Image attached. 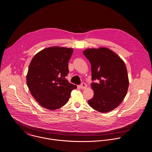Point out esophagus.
Returning a JSON list of instances; mask_svg holds the SVG:
<instances>
[{
  "mask_svg": "<svg viewBox=\"0 0 152 152\" xmlns=\"http://www.w3.org/2000/svg\"><path fill=\"white\" fill-rule=\"evenodd\" d=\"M80 87L82 89H85V88H86L87 87V85L85 83H82L81 84V85H80Z\"/></svg>",
  "mask_w": 152,
  "mask_h": 152,
  "instance_id": "esophagus-1",
  "label": "esophagus"
}]
</instances>
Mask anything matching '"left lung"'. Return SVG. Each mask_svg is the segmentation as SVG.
<instances>
[{"label": "left lung", "mask_w": 152, "mask_h": 152, "mask_svg": "<svg viewBox=\"0 0 152 152\" xmlns=\"http://www.w3.org/2000/svg\"><path fill=\"white\" fill-rule=\"evenodd\" d=\"M91 64L94 97L88 101L95 110L107 113L117 107L124 100L129 86L124 61L110 49L101 47L83 52Z\"/></svg>", "instance_id": "obj_1"}]
</instances>
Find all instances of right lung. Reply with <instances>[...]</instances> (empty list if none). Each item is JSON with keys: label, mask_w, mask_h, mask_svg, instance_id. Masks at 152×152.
<instances>
[{"label": "right lung", "mask_w": 152, "mask_h": 152, "mask_svg": "<svg viewBox=\"0 0 152 152\" xmlns=\"http://www.w3.org/2000/svg\"><path fill=\"white\" fill-rule=\"evenodd\" d=\"M72 48L53 46L32 58L28 70L27 84L32 96L42 107L56 110L66 104L77 88L66 80Z\"/></svg>", "instance_id": "1"}]
</instances>
